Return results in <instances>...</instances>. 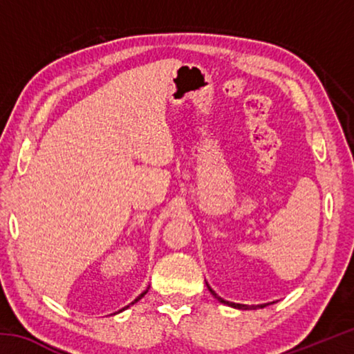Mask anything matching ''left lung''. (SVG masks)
I'll return each instance as SVG.
<instances>
[{
    "instance_id": "left-lung-1",
    "label": "left lung",
    "mask_w": 354,
    "mask_h": 354,
    "mask_svg": "<svg viewBox=\"0 0 354 354\" xmlns=\"http://www.w3.org/2000/svg\"><path fill=\"white\" fill-rule=\"evenodd\" d=\"M207 289L211 290V293L212 295L218 299L220 303H223V304H227V306H231V308H236V309H262V308H266V306H268V304H272V303H263V304H256V306H248V304H239V303H232V301H226V299H223V298H220L217 293H215L211 287L207 286Z\"/></svg>"
}]
</instances>
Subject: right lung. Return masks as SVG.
Wrapping results in <instances>:
<instances>
[{"label":"right lung","mask_w":354,"mask_h":354,"mask_svg":"<svg viewBox=\"0 0 354 354\" xmlns=\"http://www.w3.org/2000/svg\"><path fill=\"white\" fill-rule=\"evenodd\" d=\"M147 292H148V289H147V290H145V292H142V293H140V295H139V297H137V298H136V299H134V301H133V303H131V304H134V303H137V301H139V299H140V298H142V297H143V295H145V293H147ZM131 304H128V306H127V308H129V306H131ZM127 308H123V309H120V310H118V313H122V310H124V309H127Z\"/></svg>","instance_id":"1"}]
</instances>
